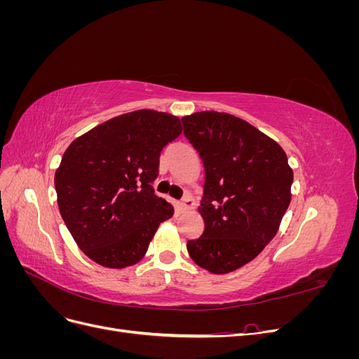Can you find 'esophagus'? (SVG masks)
<instances>
[{
	"instance_id": "34e87169",
	"label": "esophagus",
	"mask_w": 359,
	"mask_h": 359,
	"mask_svg": "<svg viewBox=\"0 0 359 359\" xmlns=\"http://www.w3.org/2000/svg\"><path fill=\"white\" fill-rule=\"evenodd\" d=\"M194 208V201L191 199V196H186L182 199V202L178 203V210L181 212H186L189 210H193Z\"/></svg>"
}]
</instances>
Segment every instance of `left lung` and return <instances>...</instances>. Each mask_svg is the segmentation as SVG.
Segmentation results:
<instances>
[{
	"instance_id": "left-lung-1",
	"label": "left lung",
	"mask_w": 359,
	"mask_h": 359,
	"mask_svg": "<svg viewBox=\"0 0 359 359\" xmlns=\"http://www.w3.org/2000/svg\"><path fill=\"white\" fill-rule=\"evenodd\" d=\"M182 126L205 170L198 208L205 229L187 243V252L208 273H232L278 232L292 198L293 170L274 139L235 115L194 112L182 116Z\"/></svg>"
}]
</instances>
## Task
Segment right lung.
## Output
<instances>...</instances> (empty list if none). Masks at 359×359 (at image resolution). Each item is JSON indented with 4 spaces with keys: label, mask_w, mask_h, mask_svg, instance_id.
Instances as JSON below:
<instances>
[{
    "label": "right lung",
    "mask_w": 359,
    "mask_h": 359,
    "mask_svg": "<svg viewBox=\"0 0 359 359\" xmlns=\"http://www.w3.org/2000/svg\"><path fill=\"white\" fill-rule=\"evenodd\" d=\"M182 132L180 118L139 109L76 137L55 170L57 202L73 240L95 264H137L173 208L158 198L161 149Z\"/></svg>",
    "instance_id": "right-lung-1"
}]
</instances>
